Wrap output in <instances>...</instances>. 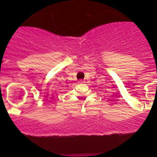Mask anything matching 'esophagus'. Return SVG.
<instances>
[{
    "label": "esophagus",
    "mask_w": 157,
    "mask_h": 157,
    "mask_svg": "<svg viewBox=\"0 0 157 157\" xmlns=\"http://www.w3.org/2000/svg\"><path fill=\"white\" fill-rule=\"evenodd\" d=\"M79 82H80V83H84V81L83 80H80V81H79Z\"/></svg>",
    "instance_id": "esophagus-1"
}]
</instances>
